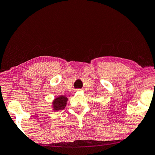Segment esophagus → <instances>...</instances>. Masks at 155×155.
I'll use <instances>...</instances> for the list:
<instances>
[{
  "label": "esophagus",
  "instance_id": "34e87169",
  "mask_svg": "<svg viewBox=\"0 0 155 155\" xmlns=\"http://www.w3.org/2000/svg\"><path fill=\"white\" fill-rule=\"evenodd\" d=\"M80 91V89H76L75 90V91Z\"/></svg>",
  "mask_w": 155,
  "mask_h": 155
}]
</instances>
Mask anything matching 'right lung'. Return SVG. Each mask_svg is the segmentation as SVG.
Listing matches in <instances>:
<instances>
[{
  "label": "right lung",
  "mask_w": 155,
  "mask_h": 155,
  "mask_svg": "<svg viewBox=\"0 0 155 155\" xmlns=\"http://www.w3.org/2000/svg\"><path fill=\"white\" fill-rule=\"evenodd\" d=\"M68 99L65 96H60L54 100L52 102L53 108L54 111H58L63 110L67 105Z\"/></svg>",
  "instance_id": "right-lung-1"
}]
</instances>
